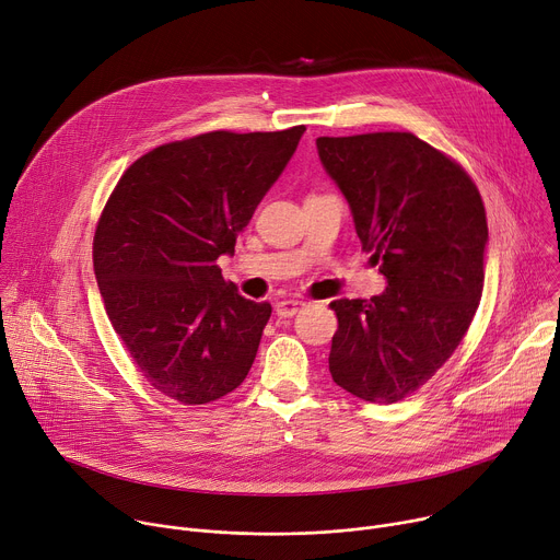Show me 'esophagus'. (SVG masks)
<instances>
[{
    "instance_id": "esophagus-1",
    "label": "esophagus",
    "mask_w": 560,
    "mask_h": 560,
    "mask_svg": "<svg viewBox=\"0 0 560 560\" xmlns=\"http://www.w3.org/2000/svg\"><path fill=\"white\" fill-rule=\"evenodd\" d=\"M301 308H306V301H301V299H283V301H277V306H275L279 317H294Z\"/></svg>"
}]
</instances>
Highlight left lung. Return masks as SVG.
Segmentation results:
<instances>
[{
  "label": "left lung",
  "mask_w": 560,
  "mask_h": 560,
  "mask_svg": "<svg viewBox=\"0 0 560 560\" xmlns=\"http://www.w3.org/2000/svg\"><path fill=\"white\" fill-rule=\"evenodd\" d=\"M324 170L386 290L337 299L330 375L393 404L427 384L463 341L485 285L487 214L469 174L409 131L317 138Z\"/></svg>",
  "instance_id": "8db88e82"
}]
</instances>
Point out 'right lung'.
I'll return each mask as SVG.
<instances>
[{
	"label": "right lung",
	"mask_w": 560,
	"mask_h": 560,
	"mask_svg": "<svg viewBox=\"0 0 560 560\" xmlns=\"http://www.w3.org/2000/svg\"><path fill=\"white\" fill-rule=\"evenodd\" d=\"M306 127L210 131L151 149L118 180L93 238L114 330L144 380L180 404L232 393L272 315L217 259L285 170Z\"/></svg>",
	"instance_id": "right-lung-1"
}]
</instances>
